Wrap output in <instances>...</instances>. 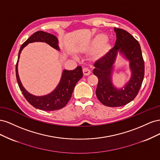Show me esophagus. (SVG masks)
Wrapping results in <instances>:
<instances>
[{
    "instance_id": "esophagus-1",
    "label": "esophagus",
    "mask_w": 160,
    "mask_h": 160,
    "mask_svg": "<svg viewBox=\"0 0 160 160\" xmlns=\"http://www.w3.org/2000/svg\"><path fill=\"white\" fill-rule=\"evenodd\" d=\"M83 72L84 75H85V76H88L91 73L90 69H89L88 68H86V67H85V68L83 69Z\"/></svg>"
}]
</instances>
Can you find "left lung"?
Listing matches in <instances>:
<instances>
[{
	"label": "left lung",
	"instance_id": "left-lung-1",
	"mask_svg": "<svg viewBox=\"0 0 160 160\" xmlns=\"http://www.w3.org/2000/svg\"><path fill=\"white\" fill-rule=\"evenodd\" d=\"M115 46L94 62L93 72L98 78L97 98L108 107H120L129 103L138 95L144 77V61L139 43L126 31L114 28ZM118 53L129 61L131 77L122 88L113 85L112 73Z\"/></svg>",
	"mask_w": 160,
	"mask_h": 160
}]
</instances>
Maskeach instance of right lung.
Instances as JSON below:
<instances>
[{
    "mask_svg": "<svg viewBox=\"0 0 160 160\" xmlns=\"http://www.w3.org/2000/svg\"><path fill=\"white\" fill-rule=\"evenodd\" d=\"M35 42H46L55 49L59 51L58 38L52 34L43 31H37L32 35L21 45L18 52V60L16 65V77L18 84L27 101L34 108L43 111H55L62 109L70 100L75 85L83 77V71L81 66L72 71L63 70L62 72L61 80L56 88L50 93L36 96L31 94L22 86L18 73V63L21 51L28 43Z\"/></svg>",
    "mask_w": 160,
    "mask_h": 160,
    "instance_id": "1",
    "label": "right lung"
}]
</instances>
